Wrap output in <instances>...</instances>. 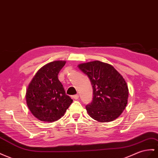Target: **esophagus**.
I'll use <instances>...</instances> for the list:
<instances>
[{
	"label": "esophagus",
	"instance_id": "obj_1",
	"mask_svg": "<svg viewBox=\"0 0 158 158\" xmlns=\"http://www.w3.org/2000/svg\"><path fill=\"white\" fill-rule=\"evenodd\" d=\"M73 98L75 100H78L79 98V94H76V95L73 96Z\"/></svg>",
	"mask_w": 158,
	"mask_h": 158
}]
</instances>
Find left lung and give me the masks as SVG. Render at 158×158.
I'll return each mask as SVG.
<instances>
[{
	"label": "left lung",
	"mask_w": 158,
	"mask_h": 158,
	"mask_svg": "<svg viewBox=\"0 0 158 158\" xmlns=\"http://www.w3.org/2000/svg\"><path fill=\"white\" fill-rule=\"evenodd\" d=\"M78 66L92 86L93 99L86 106L89 116L100 122H112L120 116L128 98V88L122 75L112 65L98 60Z\"/></svg>",
	"instance_id": "1"
}]
</instances>
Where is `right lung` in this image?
Wrapping results in <instances>:
<instances>
[{
    "label": "right lung",
    "mask_w": 158,
    "mask_h": 158,
    "mask_svg": "<svg viewBox=\"0 0 158 158\" xmlns=\"http://www.w3.org/2000/svg\"><path fill=\"white\" fill-rule=\"evenodd\" d=\"M65 61H54L42 66L29 84L26 93L27 104L38 120L52 122L61 118L72 103L58 80L59 72Z\"/></svg>",
    "instance_id": "add662e5"
}]
</instances>
